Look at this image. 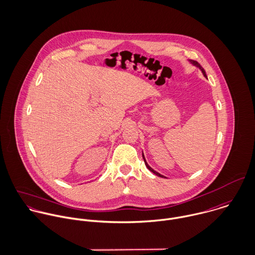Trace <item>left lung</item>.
I'll use <instances>...</instances> for the list:
<instances>
[{
	"label": "left lung",
	"instance_id": "obj_1",
	"mask_svg": "<svg viewBox=\"0 0 255 255\" xmlns=\"http://www.w3.org/2000/svg\"><path fill=\"white\" fill-rule=\"evenodd\" d=\"M191 62H192L194 65H196L197 67H199V68L202 70L203 74H204V75L207 77V74H206V71H205V69H204V68L201 66V64H200L198 61H195V60H191ZM143 159H144V162H145V165H146V167H147V168H148V169H149V170H150L152 173H154L155 175H157V176H159V177H161V178H164V176H163V175H161V174H159L158 172L154 171V170H153V169H152V168H151V167L148 165V163H147V162H146V160H145V157H144V155H143Z\"/></svg>",
	"mask_w": 255,
	"mask_h": 255
}]
</instances>
